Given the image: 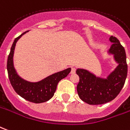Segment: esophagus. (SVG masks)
<instances>
[{
  "mask_svg": "<svg viewBox=\"0 0 130 130\" xmlns=\"http://www.w3.org/2000/svg\"><path fill=\"white\" fill-rule=\"evenodd\" d=\"M76 72V68H72V70H71V74H74Z\"/></svg>",
  "mask_w": 130,
  "mask_h": 130,
  "instance_id": "obj_1",
  "label": "esophagus"
}]
</instances>
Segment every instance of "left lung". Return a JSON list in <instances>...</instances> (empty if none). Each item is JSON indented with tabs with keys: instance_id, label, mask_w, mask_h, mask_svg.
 Listing matches in <instances>:
<instances>
[{
	"instance_id": "obj_1",
	"label": "left lung",
	"mask_w": 130,
	"mask_h": 130,
	"mask_svg": "<svg viewBox=\"0 0 130 130\" xmlns=\"http://www.w3.org/2000/svg\"><path fill=\"white\" fill-rule=\"evenodd\" d=\"M112 44L107 50L108 55L113 56L118 64L105 78L96 76L89 70L78 68L79 76L77 92L80 99L89 105H101L116 98L123 87L127 74L126 54L119 41L111 36L109 38Z\"/></svg>"
}]
</instances>
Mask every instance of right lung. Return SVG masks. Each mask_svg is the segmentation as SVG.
Masks as SVG:
<instances>
[{
    "mask_svg": "<svg viewBox=\"0 0 130 130\" xmlns=\"http://www.w3.org/2000/svg\"><path fill=\"white\" fill-rule=\"evenodd\" d=\"M28 31H27L15 38L7 58V70L11 85L19 96L28 101L35 103H41L47 101L52 98L58 82L70 74L71 68H67L62 71L52 74L37 82H30L21 78L14 68V50L17 41L22 36Z\"/></svg>",
    "mask_w": 130,
    "mask_h": 130,
    "instance_id": "right-lung-1",
    "label": "right lung"
}]
</instances>
